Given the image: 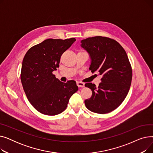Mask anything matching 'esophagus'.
Here are the masks:
<instances>
[{
  "instance_id": "34e87169",
  "label": "esophagus",
  "mask_w": 153,
  "mask_h": 153,
  "mask_svg": "<svg viewBox=\"0 0 153 153\" xmlns=\"http://www.w3.org/2000/svg\"><path fill=\"white\" fill-rule=\"evenodd\" d=\"M77 85L79 87H84V83L81 82H77Z\"/></svg>"
}]
</instances>
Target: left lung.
I'll use <instances>...</instances> for the list:
<instances>
[{"instance_id": "obj_1", "label": "left lung", "mask_w": 153, "mask_h": 153, "mask_svg": "<svg viewBox=\"0 0 153 153\" xmlns=\"http://www.w3.org/2000/svg\"><path fill=\"white\" fill-rule=\"evenodd\" d=\"M81 43L90 56L89 69L102 76L99 87L91 82L85 84L92 92L85 105L95 113H109L120 105L130 90L132 69L126 53L117 41L107 37L88 38Z\"/></svg>"}]
</instances>
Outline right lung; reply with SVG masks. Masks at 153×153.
<instances>
[{
    "instance_id": "right-lung-1",
    "label": "right lung",
    "mask_w": 153,
    "mask_h": 153,
    "mask_svg": "<svg viewBox=\"0 0 153 153\" xmlns=\"http://www.w3.org/2000/svg\"><path fill=\"white\" fill-rule=\"evenodd\" d=\"M69 39H47L33 46L22 62L21 82L27 97L33 107L46 115L61 114L71 96L78 91L76 81L64 83L53 72L59 68L62 54L75 41Z\"/></svg>"
}]
</instances>
